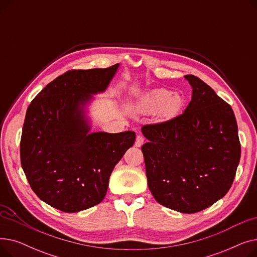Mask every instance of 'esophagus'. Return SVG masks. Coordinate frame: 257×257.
<instances>
[{
	"mask_svg": "<svg viewBox=\"0 0 257 257\" xmlns=\"http://www.w3.org/2000/svg\"><path fill=\"white\" fill-rule=\"evenodd\" d=\"M145 142V138L143 136H141V134H139V136L137 137V141H136V147H141Z\"/></svg>",
	"mask_w": 257,
	"mask_h": 257,
	"instance_id": "1",
	"label": "esophagus"
}]
</instances>
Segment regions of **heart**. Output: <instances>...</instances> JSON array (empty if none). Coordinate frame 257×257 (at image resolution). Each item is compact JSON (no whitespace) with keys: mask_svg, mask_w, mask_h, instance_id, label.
I'll return each instance as SVG.
<instances>
[{"mask_svg":"<svg viewBox=\"0 0 257 257\" xmlns=\"http://www.w3.org/2000/svg\"><path fill=\"white\" fill-rule=\"evenodd\" d=\"M182 104V99L172 90L157 89L145 96L139 103L138 109L143 113H157L164 110L168 114L177 111Z\"/></svg>","mask_w":257,"mask_h":257,"instance_id":"obj_1","label":"heart"}]
</instances>
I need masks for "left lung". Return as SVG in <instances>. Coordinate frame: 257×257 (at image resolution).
<instances>
[{"instance_id": "left-lung-1", "label": "left lung", "mask_w": 257, "mask_h": 257, "mask_svg": "<svg viewBox=\"0 0 257 257\" xmlns=\"http://www.w3.org/2000/svg\"><path fill=\"white\" fill-rule=\"evenodd\" d=\"M183 113L145 125L142 151L148 186L159 204L183 213L203 210L231 187L240 158L232 108L194 75Z\"/></svg>"}]
</instances>
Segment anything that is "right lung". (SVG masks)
Listing matches in <instances>:
<instances>
[{
    "instance_id": "add662e5",
    "label": "right lung",
    "mask_w": 257,
    "mask_h": 257,
    "mask_svg": "<svg viewBox=\"0 0 257 257\" xmlns=\"http://www.w3.org/2000/svg\"><path fill=\"white\" fill-rule=\"evenodd\" d=\"M118 64L73 70L50 82L26 112L21 164L33 192L54 208L78 212L104 199L110 174L136 133L93 132L83 107L104 91Z\"/></svg>"
}]
</instances>
